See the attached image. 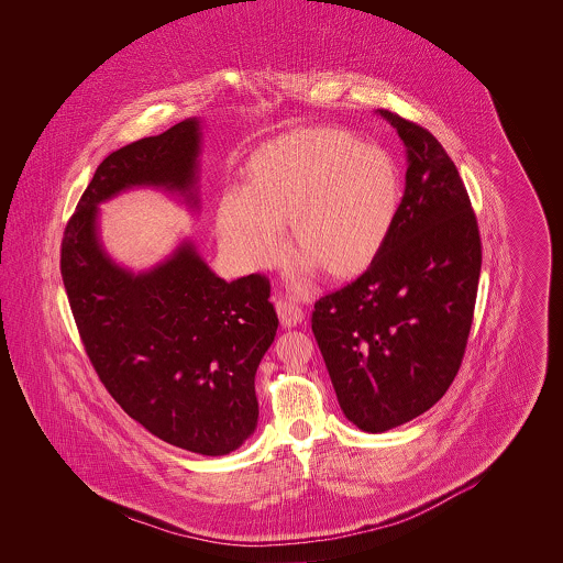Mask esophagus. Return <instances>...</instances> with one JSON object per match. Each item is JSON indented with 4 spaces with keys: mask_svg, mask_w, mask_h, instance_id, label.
I'll return each mask as SVG.
<instances>
[{
    "mask_svg": "<svg viewBox=\"0 0 563 563\" xmlns=\"http://www.w3.org/2000/svg\"><path fill=\"white\" fill-rule=\"evenodd\" d=\"M275 308H277V317H279L282 327H286V329L297 327V324H301V321H303V310L297 303L288 301V299L277 301Z\"/></svg>",
    "mask_w": 563,
    "mask_h": 563,
    "instance_id": "1",
    "label": "esophagus"
}]
</instances>
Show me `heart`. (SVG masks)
Instances as JSON below:
<instances>
[{"instance_id":"heart-1","label":"heart","mask_w":563,"mask_h":563,"mask_svg":"<svg viewBox=\"0 0 563 563\" xmlns=\"http://www.w3.org/2000/svg\"><path fill=\"white\" fill-rule=\"evenodd\" d=\"M401 195L399 166L386 150L340 130L308 128L253 154L246 188L221 197L217 230L232 262L257 271L279 260V228L290 225V249L301 255L295 284L314 268L351 279L384 251Z\"/></svg>"}]
</instances>
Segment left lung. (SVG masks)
<instances>
[{"mask_svg": "<svg viewBox=\"0 0 563 563\" xmlns=\"http://www.w3.org/2000/svg\"><path fill=\"white\" fill-rule=\"evenodd\" d=\"M407 156L393 234L353 284L324 295L312 331L344 416L384 433L444 397L466 351L482 239L466 186L424 128L377 110Z\"/></svg>", "mask_w": 563, "mask_h": 563, "instance_id": "left-lung-1", "label": "left lung"}]
</instances>
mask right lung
I'll list each match as a JSON object with an SVG mask.
<instances>
[{"instance_id": "1", "label": "right lung", "mask_w": 563, "mask_h": 563, "mask_svg": "<svg viewBox=\"0 0 563 563\" xmlns=\"http://www.w3.org/2000/svg\"><path fill=\"white\" fill-rule=\"evenodd\" d=\"M201 145L192 117L103 158L67 223L60 271L112 399L164 442L221 457L257 427L255 373L279 324L268 279H221L190 239L134 273L110 257L99 230V203L132 188L177 195L197 212Z\"/></svg>"}]
</instances>
